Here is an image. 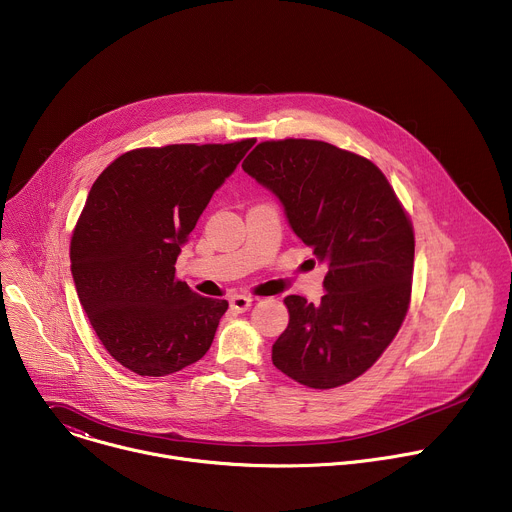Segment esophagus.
<instances>
[{
    "label": "esophagus",
    "instance_id": "obj_1",
    "mask_svg": "<svg viewBox=\"0 0 512 512\" xmlns=\"http://www.w3.org/2000/svg\"><path fill=\"white\" fill-rule=\"evenodd\" d=\"M229 304H231V310H235V312H245V310L251 308L253 298H251V296H233V298L229 300Z\"/></svg>",
    "mask_w": 512,
    "mask_h": 512
}]
</instances>
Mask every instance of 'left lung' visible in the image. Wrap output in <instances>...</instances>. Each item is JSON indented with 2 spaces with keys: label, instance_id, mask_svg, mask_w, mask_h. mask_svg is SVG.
<instances>
[{
  "label": "left lung",
  "instance_id": "obj_1",
  "mask_svg": "<svg viewBox=\"0 0 512 512\" xmlns=\"http://www.w3.org/2000/svg\"><path fill=\"white\" fill-rule=\"evenodd\" d=\"M243 170L281 202L287 223L326 265L322 302L287 296L275 367L312 389L371 369L405 320L413 227L385 174L367 158L316 139L263 141Z\"/></svg>",
  "mask_w": 512,
  "mask_h": 512
}]
</instances>
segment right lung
<instances>
[{"mask_svg": "<svg viewBox=\"0 0 512 512\" xmlns=\"http://www.w3.org/2000/svg\"><path fill=\"white\" fill-rule=\"evenodd\" d=\"M253 143L133 150L95 180L72 233L70 271L101 344L125 369L166 377L210 348L229 302L198 296L174 265Z\"/></svg>", "mask_w": 512, "mask_h": 512, "instance_id": "1", "label": "right lung"}]
</instances>
